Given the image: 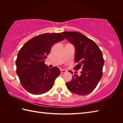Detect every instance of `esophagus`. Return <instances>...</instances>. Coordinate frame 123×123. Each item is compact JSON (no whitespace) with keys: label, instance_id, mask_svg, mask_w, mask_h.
<instances>
[{"label":"esophagus","instance_id":"obj_1","mask_svg":"<svg viewBox=\"0 0 123 123\" xmlns=\"http://www.w3.org/2000/svg\"><path fill=\"white\" fill-rule=\"evenodd\" d=\"M67 71H66V70H61V74H65V73H66Z\"/></svg>","mask_w":123,"mask_h":123}]
</instances>
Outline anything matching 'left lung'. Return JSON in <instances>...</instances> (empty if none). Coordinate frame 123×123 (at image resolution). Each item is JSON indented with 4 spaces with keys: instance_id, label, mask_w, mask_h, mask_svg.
<instances>
[{
    "instance_id": "obj_1",
    "label": "left lung",
    "mask_w": 123,
    "mask_h": 123,
    "mask_svg": "<svg viewBox=\"0 0 123 123\" xmlns=\"http://www.w3.org/2000/svg\"><path fill=\"white\" fill-rule=\"evenodd\" d=\"M75 48L74 69H81L80 75L74 74L66 83L68 89L80 96L91 93L97 87L103 75L104 60L103 54L95 42L77 32L62 33ZM73 74V72L69 71Z\"/></svg>"
}]
</instances>
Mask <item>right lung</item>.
Returning <instances> with one entry per match:
<instances>
[{"mask_svg": "<svg viewBox=\"0 0 123 123\" xmlns=\"http://www.w3.org/2000/svg\"><path fill=\"white\" fill-rule=\"evenodd\" d=\"M61 33H46L27 41L18 52L16 73L22 86L33 95L48 92L61 74L56 67L49 68L45 59L55 43L64 40Z\"/></svg>", "mask_w": 123, "mask_h": 123, "instance_id": "obj_1", "label": "right lung"}]
</instances>
